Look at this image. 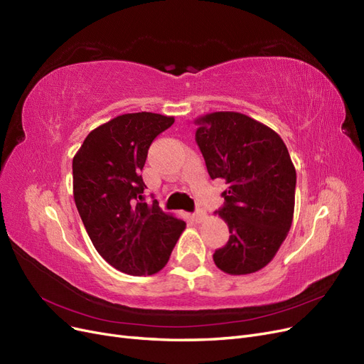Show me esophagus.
<instances>
[{"instance_id":"34e87169","label":"esophagus","mask_w":364,"mask_h":364,"mask_svg":"<svg viewBox=\"0 0 364 364\" xmlns=\"http://www.w3.org/2000/svg\"><path fill=\"white\" fill-rule=\"evenodd\" d=\"M193 220L196 221V223H200V221H203L205 218H207V213H205L203 210H198L196 213H193Z\"/></svg>"}]
</instances>
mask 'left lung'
Segmentation results:
<instances>
[{"instance_id":"left-lung-1","label":"left lung","mask_w":364,"mask_h":364,"mask_svg":"<svg viewBox=\"0 0 364 364\" xmlns=\"http://www.w3.org/2000/svg\"><path fill=\"white\" fill-rule=\"evenodd\" d=\"M195 139L213 180L228 191L218 210L229 241L214 263L230 275L257 272L269 263L291 228L296 169L281 136L266 124L235 112L196 119Z\"/></svg>"}]
</instances>
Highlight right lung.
<instances>
[{
  "mask_svg": "<svg viewBox=\"0 0 364 364\" xmlns=\"http://www.w3.org/2000/svg\"><path fill=\"white\" fill-rule=\"evenodd\" d=\"M173 117L131 113L93 129L73 159V188L89 238L117 271L153 275L168 263L186 223L144 202L139 176L153 139Z\"/></svg>",
  "mask_w": 364,
  "mask_h": 364,
  "instance_id": "add662e5",
  "label": "right lung"
}]
</instances>
